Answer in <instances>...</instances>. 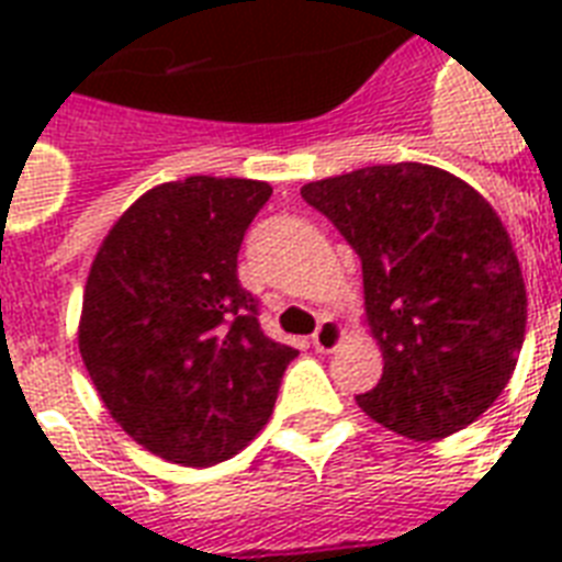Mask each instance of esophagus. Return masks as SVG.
Instances as JSON below:
<instances>
[{
    "label": "esophagus",
    "instance_id": "1",
    "mask_svg": "<svg viewBox=\"0 0 562 562\" xmlns=\"http://www.w3.org/2000/svg\"><path fill=\"white\" fill-rule=\"evenodd\" d=\"M344 341V326L335 321V317H324L317 324L315 335H312V344H315L317 352H333L338 344Z\"/></svg>",
    "mask_w": 562,
    "mask_h": 562
}]
</instances>
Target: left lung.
Wrapping results in <instances>:
<instances>
[{
    "label": "left lung",
    "instance_id": "obj_1",
    "mask_svg": "<svg viewBox=\"0 0 562 562\" xmlns=\"http://www.w3.org/2000/svg\"><path fill=\"white\" fill-rule=\"evenodd\" d=\"M303 201L359 254L382 379L356 402L411 440H440L505 391L525 341L528 297L496 210L423 162L315 180Z\"/></svg>",
    "mask_w": 562,
    "mask_h": 562
}]
</instances>
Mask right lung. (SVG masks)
<instances>
[{"mask_svg":"<svg viewBox=\"0 0 562 562\" xmlns=\"http://www.w3.org/2000/svg\"><path fill=\"white\" fill-rule=\"evenodd\" d=\"M262 180H171L134 201L92 259L78 347L110 417L183 467L238 454L268 423L297 356L259 329L238 282Z\"/></svg>","mask_w":562,"mask_h":562,"instance_id":"right-lung-1","label":"right lung"}]
</instances>
